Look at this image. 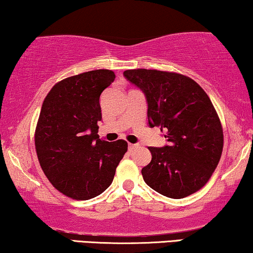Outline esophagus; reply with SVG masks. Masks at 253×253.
Listing matches in <instances>:
<instances>
[{"label":"esophagus","mask_w":253,"mask_h":253,"mask_svg":"<svg viewBox=\"0 0 253 253\" xmlns=\"http://www.w3.org/2000/svg\"><path fill=\"white\" fill-rule=\"evenodd\" d=\"M138 146H139V145H137V144H129V151L132 152L136 150V148H138Z\"/></svg>","instance_id":"1"}]
</instances>
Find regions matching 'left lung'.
I'll use <instances>...</instances> for the list:
<instances>
[{
	"mask_svg": "<svg viewBox=\"0 0 253 253\" xmlns=\"http://www.w3.org/2000/svg\"><path fill=\"white\" fill-rule=\"evenodd\" d=\"M123 75L146 96L148 126L160 127L169 141L148 147L152 160L141 169L145 183L168 198L197 192L215 170L223 148L222 126L209 95L176 72L134 69Z\"/></svg>",
	"mask_w": 253,
	"mask_h": 253,
	"instance_id": "1",
	"label": "left lung"
}]
</instances>
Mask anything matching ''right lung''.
<instances>
[{
	"mask_svg": "<svg viewBox=\"0 0 253 253\" xmlns=\"http://www.w3.org/2000/svg\"><path fill=\"white\" fill-rule=\"evenodd\" d=\"M115 74L100 69L58 82L43 100L34 134L44 175L55 189L76 200L101 195L112 184L127 151L126 140H101L100 95Z\"/></svg>",
	"mask_w": 253,
	"mask_h": 253,
	"instance_id": "add662e5",
	"label": "right lung"
}]
</instances>
